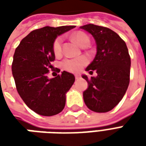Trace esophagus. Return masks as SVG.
Returning a JSON list of instances; mask_svg holds the SVG:
<instances>
[{"label": "esophagus", "mask_w": 146, "mask_h": 146, "mask_svg": "<svg viewBox=\"0 0 146 146\" xmlns=\"http://www.w3.org/2000/svg\"><path fill=\"white\" fill-rule=\"evenodd\" d=\"M75 78H76V80L79 79V78H80V73H76V74H75Z\"/></svg>", "instance_id": "1"}]
</instances>
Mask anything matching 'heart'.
Returning <instances> with one entry per match:
<instances>
[{"mask_svg":"<svg viewBox=\"0 0 146 146\" xmlns=\"http://www.w3.org/2000/svg\"><path fill=\"white\" fill-rule=\"evenodd\" d=\"M72 37L75 41L80 46V47H84L86 45L90 44L91 40L89 36L84 32L78 31L74 33L72 35ZM62 37H57L54 40L53 43V51L55 56H60L62 55ZM88 63L87 58L84 57L76 58H67L62 62V66L64 70H67L69 72L72 73H76L78 72L82 69V67L85 66Z\"/></svg>","mask_w":146,"mask_h":146,"instance_id":"b5f03b06","label":"heart"}]
</instances>
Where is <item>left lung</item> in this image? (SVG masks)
<instances>
[{"label": "left lung", "mask_w": 146, "mask_h": 146, "mask_svg": "<svg viewBox=\"0 0 146 146\" xmlns=\"http://www.w3.org/2000/svg\"><path fill=\"white\" fill-rule=\"evenodd\" d=\"M80 29L91 33L97 45L96 55L86 71L95 70L98 76L91 79L82 76L88 84L83 93L84 101L92 111L106 113L121 101L128 88L131 68L128 49L124 40L107 27L88 24Z\"/></svg>", "instance_id": "1"}]
</instances>
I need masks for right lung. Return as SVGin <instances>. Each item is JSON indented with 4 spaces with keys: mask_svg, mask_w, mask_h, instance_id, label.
<instances>
[{
    "mask_svg": "<svg viewBox=\"0 0 146 146\" xmlns=\"http://www.w3.org/2000/svg\"><path fill=\"white\" fill-rule=\"evenodd\" d=\"M75 26L44 27L33 30L21 40L11 65L18 93L30 110L42 116L56 115L66 105V93L75 81L66 71L48 79L51 62L55 59L53 43L57 36ZM58 73L60 70H58Z\"/></svg>",
    "mask_w": 146,
    "mask_h": 146,
    "instance_id": "1",
    "label": "right lung"
}]
</instances>
